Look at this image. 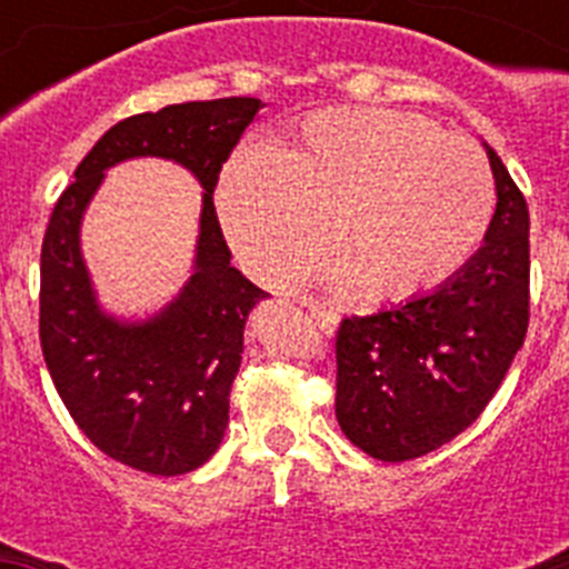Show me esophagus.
<instances>
[{"mask_svg": "<svg viewBox=\"0 0 569 569\" xmlns=\"http://www.w3.org/2000/svg\"><path fill=\"white\" fill-rule=\"evenodd\" d=\"M308 313H310V319L316 321V328H319L321 333H333L336 325H339V316H336L333 310H328V308H319V305H313Z\"/></svg>", "mask_w": 569, "mask_h": 569, "instance_id": "obj_1", "label": "esophagus"}]
</instances>
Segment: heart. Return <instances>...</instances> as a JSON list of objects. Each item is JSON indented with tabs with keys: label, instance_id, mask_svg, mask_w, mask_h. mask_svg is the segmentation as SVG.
<instances>
[{
	"label": "heart",
	"instance_id": "b5f03b06",
	"mask_svg": "<svg viewBox=\"0 0 569 569\" xmlns=\"http://www.w3.org/2000/svg\"><path fill=\"white\" fill-rule=\"evenodd\" d=\"M496 208L490 164L470 139L405 110L330 108L281 153L244 148L219 182L224 233L256 279L284 288L321 256L333 224L336 281L410 299L453 279Z\"/></svg>",
	"mask_w": 569,
	"mask_h": 569
}]
</instances>
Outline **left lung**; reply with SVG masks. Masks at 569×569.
I'll return each mask as SVG.
<instances>
[{"instance_id": "left-lung-1", "label": "left lung", "mask_w": 569, "mask_h": 569, "mask_svg": "<svg viewBox=\"0 0 569 569\" xmlns=\"http://www.w3.org/2000/svg\"><path fill=\"white\" fill-rule=\"evenodd\" d=\"M496 213L479 253L399 308L341 319L336 419L379 461L433 453L490 405L530 325V213L496 150Z\"/></svg>"}]
</instances>
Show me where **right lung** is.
Returning <instances> with one entry per match:
<instances>
[{"label": "right lung", "mask_w": 569, "mask_h": 569, "mask_svg": "<svg viewBox=\"0 0 569 569\" xmlns=\"http://www.w3.org/2000/svg\"><path fill=\"white\" fill-rule=\"evenodd\" d=\"M264 108L230 97L168 104L116 122L53 204L39 270V341L70 419L113 461L182 476L219 450L244 321L264 290L230 268L213 190L241 133ZM133 154H162L203 182L194 276L159 317L139 326L102 315L78 250V224L103 170Z\"/></svg>", "instance_id": "add662e5"}]
</instances>
